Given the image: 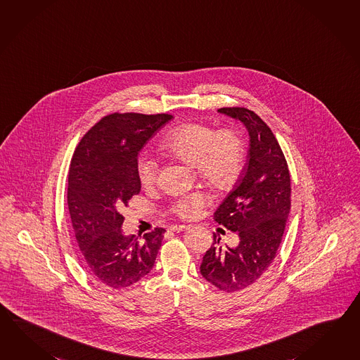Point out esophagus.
Returning <instances> with one entry per match:
<instances>
[{"instance_id":"34e87169","label":"esophagus","mask_w":360,"mask_h":360,"mask_svg":"<svg viewBox=\"0 0 360 360\" xmlns=\"http://www.w3.org/2000/svg\"><path fill=\"white\" fill-rule=\"evenodd\" d=\"M187 229H188V226H186V224H172V226H169L168 227L169 231L173 232L184 231V230H187Z\"/></svg>"}]
</instances>
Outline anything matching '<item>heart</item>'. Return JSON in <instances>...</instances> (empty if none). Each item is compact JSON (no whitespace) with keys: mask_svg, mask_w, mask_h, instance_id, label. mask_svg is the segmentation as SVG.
Returning a JSON list of instances; mask_svg holds the SVG:
<instances>
[{"mask_svg":"<svg viewBox=\"0 0 360 360\" xmlns=\"http://www.w3.org/2000/svg\"><path fill=\"white\" fill-rule=\"evenodd\" d=\"M162 150L196 167L200 176L217 188L230 187L240 176L245 160V143L233 129L213 131L202 124L190 122L173 130L162 143ZM138 176L144 187H152L159 179V164L143 153L138 161ZM205 192H193L172 202L173 213L190 218L209 204Z\"/></svg>","mask_w":360,"mask_h":360,"instance_id":"heart-1","label":"heart"}]
</instances>
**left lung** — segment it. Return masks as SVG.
<instances>
[{"label": "left lung", "mask_w": 360, "mask_h": 360, "mask_svg": "<svg viewBox=\"0 0 360 360\" xmlns=\"http://www.w3.org/2000/svg\"><path fill=\"white\" fill-rule=\"evenodd\" d=\"M218 111L248 129V161L233 191L214 219L239 235L236 248L221 247L216 233L202 257L200 272L214 287L233 293L255 284L270 267L284 235L290 210V176L278 139L257 113L245 107Z\"/></svg>", "instance_id": "8db88e82"}]
</instances>
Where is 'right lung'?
<instances>
[{"label": "right lung", "mask_w": 360, "mask_h": 360, "mask_svg": "<svg viewBox=\"0 0 360 360\" xmlns=\"http://www.w3.org/2000/svg\"><path fill=\"white\" fill-rule=\"evenodd\" d=\"M173 116L115 112L81 138L73 152L67 201L89 271L104 285L127 288L151 271L165 230L125 236L121 209L141 191L138 155Z\"/></svg>", "instance_id": "add662e5"}]
</instances>
